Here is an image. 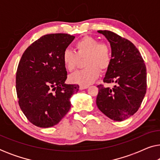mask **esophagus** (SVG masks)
Listing matches in <instances>:
<instances>
[{
    "label": "esophagus",
    "instance_id": "esophagus-1",
    "mask_svg": "<svg viewBox=\"0 0 160 160\" xmlns=\"http://www.w3.org/2000/svg\"><path fill=\"white\" fill-rule=\"evenodd\" d=\"M89 87V85H82L81 84L79 86V88L80 89H87Z\"/></svg>",
    "mask_w": 160,
    "mask_h": 160
}]
</instances>
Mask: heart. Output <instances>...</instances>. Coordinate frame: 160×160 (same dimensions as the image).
<instances>
[{
  "instance_id": "obj_1",
  "label": "heart",
  "mask_w": 160,
  "mask_h": 160,
  "mask_svg": "<svg viewBox=\"0 0 160 160\" xmlns=\"http://www.w3.org/2000/svg\"><path fill=\"white\" fill-rule=\"evenodd\" d=\"M112 49L108 43L100 42L98 38L84 36L74 43V52L65 49L62 55L63 65L71 72L84 60V69L70 76V81L82 85L91 84L99 77L100 73L106 71L112 62Z\"/></svg>"
}]
</instances>
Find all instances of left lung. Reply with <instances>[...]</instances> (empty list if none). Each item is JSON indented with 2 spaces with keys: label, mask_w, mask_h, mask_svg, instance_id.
Returning a JSON list of instances; mask_svg holds the SVG:
<instances>
[{
  "label": "left lung",
  "mask_w": 160,
  "mask_h": 160,
  "mask_svg": "<svg viewBox=\"0 0 160 160\" xmlns=\"http://www.w3.org/2000/svg\"><path fill=\"white\" fill-rule=\"evenodd\" d=\"M106 36L112 49V62L103 82L98 85V108L111 119L123 121L136 113L146 92V68L138 49L128 39L109 30H98Z\"/></svg>",
  "instance_id": "obj_1"
}]
</instances>
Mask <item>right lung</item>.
Wrapping results in <instances>:
<instances>
[{"mask_svg": "<svg viewBox=\"0 0 160 160\" xmlns=\"http://www.w3.org/2000/svg\"><path fill=\"white\" fill-rule=\"evenodd\" d=\"M67 33L47 34L24 52L16 73V90L22 111L39 128L58 124L71 108L70 98L78 84H65L63 52L74 39Z\"/></svg>", "mask_w": 160, "mask_h": 160, "instance_id": "obj_1", "label": "right lung"}]
</instances>
